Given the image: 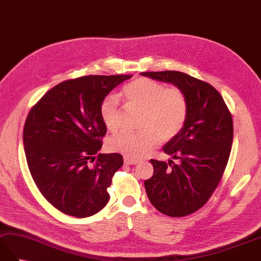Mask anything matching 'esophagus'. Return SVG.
<instances>
[{
  "mask_svg": "<svg viewBox=\"0 0 261 261\" xmlns=\"http://www.w3.org/2000/svg\"><path fill=\"white\" fill-rule=\"evenodd\" d=\"M124 162L126 163V165H137V163H139L140 161L137 160V159H132V158H128V156H125Z\"/></svg>",
  "mask_w": 261,
  "mask_h": 261,
  "instance_id": "obj_1",
  "label": "esophagus"
}]
</instances>
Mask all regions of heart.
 I'll list each match as a JSON object with an SVG mask.
<instances>
[{
  "label": "heart",
  "instance_id": "1",
  "mask_svg": "<svg viewBox=\"0 0 261 261\" xmlns=\"http://www.w3.org/2000/svg\"><path fill=\"white\" fill-rule=\"evenodd\" d=\"M122 95L131 107L142 109L139 131H123L110 140V149L128 158L139 159L151 152L160 139L171 140L184 129L189 111L187 95L178 87L166 88L149 77H136L122 88ZM120 100L108 94L100 106V116L108 130L120 126Z\"/></svg>",
  "mask_w": 261,
  "mask_h": 261
}]
</instances>
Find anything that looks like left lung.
Masks as SVG:
<instances>
[{"label": "left lung", "instance_id": "1", "mask_svg": "<svg viewBox=\"0 0 261 261\" xmlns=\"http://www.w3.org/2000/svg\"><path fill=\"white\" fill-rule=\"evenodd\" d=\"M170 82L187 95L189 111L184 129L163 151L178 159H151L153 175L144 181L153 207L169 217H186L202 208L225 172L233 138L232 117L221 94L211 84L179 71L142 72Z\"/></svg>", "mask_w": 261, "mask_h": 261}]
</instances>
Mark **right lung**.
<instances>
[{"label": "right lung", "mask_w": 261, "mask_h": 261, "mask_svg": "<svg viewBox=\"0 0 261 261\" xmlns=\"http://www.w3.org/2000/svg\"><path fill=\"white\" fill-rule=\"evenodd\" d=\"M131 75L66 80L30 110L23 129L29 170L53 207L76 218L93 216L109 201L108 188L123 165L120 153H99L107 126L102 100Z\"/></svg>", "instance_id": "obj_1"}]
</instances>
